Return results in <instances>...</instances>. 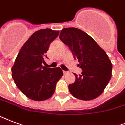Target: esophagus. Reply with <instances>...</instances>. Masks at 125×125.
<instances>
[{"label": "esophagus", "mask_w": 125, "mask_h": 125, "mask_svg": "<svg viewBox=\"0 0 125 125\" xmlns=\"http://www.w3.org/2000/svg\"><path fill=\"white\" fill-rule=\"evenodd\" d=\"M63 73H64V74H66L68 73V72L66 71H63Z\"/></svg>", "instance_id": "34e87169"}]
</instances>
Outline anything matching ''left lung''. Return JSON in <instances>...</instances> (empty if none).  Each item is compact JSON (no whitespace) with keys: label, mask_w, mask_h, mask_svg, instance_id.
Wrapping results in <instances>:
<instances>
[{"label":"left lung","mask_w":125,"mask_h":125,"mask_svg":"<svg viewBox=\"0 0 125 125\" xmlns=\"http://www.w3.org/2000/svg\"><path fill=\"white\" fill-rule=\"evenodd\" d=\"M59 38L69 46L78 66L83 70L75 82L69 85L70 93L76 99L89 101L101 95L111 78L112 64L106 52L96 41L76 28L62 29Z\"/></svg>","instance_id":"8db88e82"}]
</instances>
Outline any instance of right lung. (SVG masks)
<instances>
[{
    "label": "right lung",
    "instance_id": "right-lung-1",
    "mask_svg": "<svg viewBox=\"0 0 125 125\" xmlns=\"http://www.w3.org/2000/svg\"><path fill=\"white\" fill-rule=\"evenodd\" d=\"M59 31L41 29L32 34L22 46L12 68V79L17 87L29 99L42 101L52 96L59 80L63 76L60 67L42 66L48 59L49 45Z\"/></svg>",
    "mask_w": 125,
    "mask_h": 125
}]
</instances>
